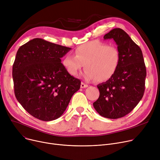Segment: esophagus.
Here are the masks:
<instances>
[{
	"label": "esophagus",
	"instance_id": "1",
	"mask_svg": "<svg viewBox=\"0 0 160 160\" xmlns=\"http://www.w3.org/2000/svg\"><path fill=\"white\" fill-rule=\"evenodd\" d=\"M88 87V85L87 84H85V83H84L83 82H81V88H87V87Z\"/></svg>",
	"mask_w": 160,
	"mask_h": 160
}]
</instances>
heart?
Returning a JSON list of instances; mask_svg holds the SVG:
<instances>
[{
    "instance_id": "heart-1",
    "label": "heart",
    "mask_w": 160,
    "mask_h": 160,
    "mask_svg": "<svg viewBox=\"0 0 160 160\" xmlns=\"http://www.w3.org/2000/svg\"><path fill=\"white\" fill-rule=\"evenodd\" d=\"M121 59L119 50L114 45L95 40L82 44L75 50V56L68 54L62 60L66 70L77 76L85 64L83 73L86 80L105 82L116 73Z\"/></svg>"
}]
</instances>
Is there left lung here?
<instances>
[{"label": "left lung", "instance_id": "8db88e82", "mask_svg": "<svg viewBox=\"0 0 160 160\" xmlns=\"http://www.w3.org/2000/svg\"><path fill=\"white\" fill-rule=\"evenodd\" d=\"M104 39L114 40L121 59L114 76L97 86L100 94L93 105L101 116L118 119L130 113L142 99L146 67L142 50L124 30L114 28Z\"/></svg>", "mask_w": 160, "mask_h": 160}]
</instances>
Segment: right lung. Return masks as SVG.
Here are the masks:
<instances>
[{"instance_id": "add662e5", "label": "right lung", "mask_w": 160, "mask_h": 160, "mask_svg": "<svg viewBox=\"0 0 160 160\" xmlns=\"http://www.w3.org/2000/svg\"><path fill=\"white\" fill-rule=\"evenodd\" d=\"M70 50L39 38L18 48L12 70L15 95L34 118L44 121L59 118L80 88L81 81L61 63Z\"/></svg>"}]
</instances>
